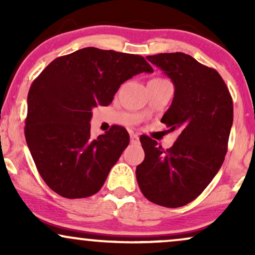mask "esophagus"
Here are the masks:
<instances>
[{
    "mask_svg": "<svg viewBox=\"0 0 255 255\" xmlns=\"http://www.w3.org/2000/svg\"><path fill=\"white\" fill-rule=\"evenodd\" d=\"M130 142L131 144H137V142H139V136H137L136 134L131 133L130 134Z\"/></svg>",
    "mask_w": 255,
    "mask_h": 255,
    "instance_id": "esophagus-1",
    "label": "esophagus"
}]
</instances>
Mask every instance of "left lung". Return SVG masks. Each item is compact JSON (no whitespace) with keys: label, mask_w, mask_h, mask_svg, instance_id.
I'll use <instances>...</instances> for the list:
<instances>
[{"label":"left lung","mask_w":255,"mask_h":255,"mask_svg":"<svg viewBox=\"0 0 255 255\" xmlns=\"http://www.w3.org/2000/svg\"><path fill=\"white\" fill-rule=\"evenodd\" d=\"M171 79L172 103L160 122L180 135L168 150L140 136L145 159L136 166L140 191L152 203L184 206L198 198L224 162L233 126V99L218 72L183 52L146 57Z\"/></svg>","instance_id":"1"}]
</instances>
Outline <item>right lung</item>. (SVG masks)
Wrapping results in <instances>:
<instances>
[{"label": "right lung", "mask_w": 255, "mask_h": 255, "mask_svg": "<svg viewBox=\"0 0 255 255\" xmlns=\"http://www.w3.org/2000/svg\"><path fill=\"white\" fill-rule=\"evenodd\" d=\"M144 72L153 69L139 55L84 48L57 57L34 79L26 142L44 182L58 195L87 198L102 188L129 134L113 126L91 136L92 108L109 105L121 84Z\"/></svg>", "instance_id": "add662e5"}]
</instances>
